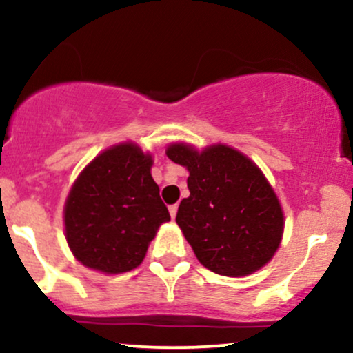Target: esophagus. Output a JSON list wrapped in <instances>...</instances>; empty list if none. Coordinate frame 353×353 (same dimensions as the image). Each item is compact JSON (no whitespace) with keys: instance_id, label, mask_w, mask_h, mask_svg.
<instances>
[{"instance_id":"34e87169","label":"esophagus","mask_w":353,"mask_h":353,"mask_svg":"<svg viewBox=\"0 0 353 353\" xmlns=\"http://www.w3.org/2000/svg\"><path fill=\"white\" fill-rule=\"evenodd\" d=\"M169 212H171V217H172V219H176V214H177V204L169 205Z\"/></svg>"}]
</instances>
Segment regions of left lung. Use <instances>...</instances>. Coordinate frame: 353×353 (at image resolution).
I'll list each match as a JSON object with an SVG mask.
<instances>
[{"label":"left lung","instance_id":"1","mask_svg":"<svg viewBox=\"0 0 353 353\" xmlns=\"http://www.w3.org/2000/svg\"><path fill=\"white\" fill-rule=\"evenodd\" d=\"M169 159L189 171V197L181 201L176 222L197 261L228 277L264 267L282 241L281 202L261 169L224 144L204 151L176 143Z\"/></svg>","mask_w":353,"mask_h":353}]
</instances>
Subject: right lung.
I'll return each instance as SVG.
<instances>
[{
    "instance_id": "obj_1",
    "label": "right lung",
    "mask_w": 353,
    "mask_h": 353,
    "mask_svg": "<svg viewBox=\"0 0 353 353\" xmlns=\"http://www.w3.org/2000/svg\"><path fill=\"white\" fill-rule=\"evenodd\" d=\"M151 165V154L124 143L101 152L79 174L64 205V229L81 264L121 274L143 262L159 225L171 221Z\"/></svg>"
}]
</instances>
